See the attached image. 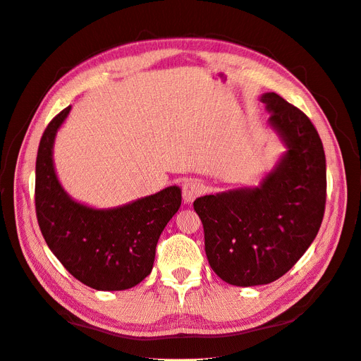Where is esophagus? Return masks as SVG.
<instances>
[{"instance_id":"esophagus-1","label":"esophagus","mask_w":361,"mask_h":361,"mask_svg":"<svg viewBox=\"0 0 361 361\" xmlns=\"http://www.w3.org/2000/svg\"><path fill=\"white\" fill-rule=\"evenodd\" d=\"M204 191L203 183L197 179H192L183 183V188H182V194H183V202L185 203H192L195 199L202 195Z\"/></svg>"}]
</instances>
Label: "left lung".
Masks as SVG:
<instances>
[{
	"instance_id": "left-lung-1",
	"label": "left lung",
	"mask_w": 361,
	"mask_h": 361,
	"mask_svg": "<svg viewBox=\"0 0 361 361\" xmlns=\"http://www.w3.org/2000/svg\"><path fill=\"white\" fill-rule=\"evenodd\" d=\"M260 102L286 150L259 185L194 202L211 268L228 285L243 288L286 274L314 241L325 209V154L318 130L277 93H264Z\"/></svg>"
}]
</instances>
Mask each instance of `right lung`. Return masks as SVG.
I'll use <instances>...</instances> for the list:
<instances>
[{"label":"right lung","mask_w":361,"mask_h":361,"mask_svg":"<svg viewBox=\"0 0 361 361\" xmlns=\"http://www.w3.org/2000/svg\"><path fill=\"white\" fill-rule=\"evenodd\" d=\"M72 106L51 120L36 161V214L43 238L61 265L96 290H125L154 268L164 227L179 211L182 190L171 185L114 207L76 202L54 166V143Z\"/></svg>","instance_id":"1"}]
</instances>
